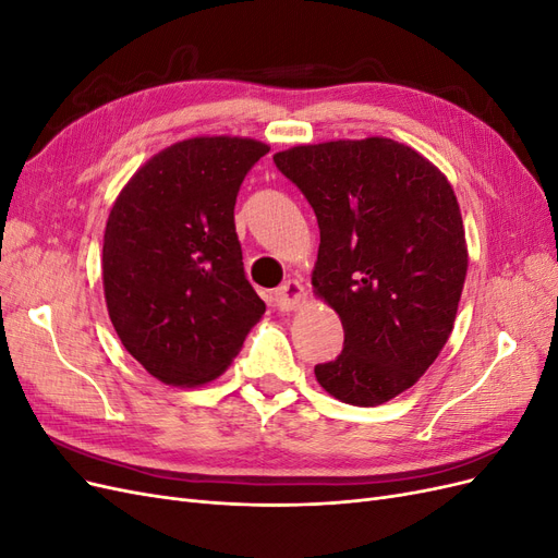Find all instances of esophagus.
I'll return each mask as SVG.
<instances>
[{
	"mask_svg": "<svg viewBox=\"0 0 558 558\" xmlns=\"http://www.w3.org/2000/svg\"><path fill=\"white\" fill-rule=\"evenodd\" d=\"M275 302L281 312L295 310L300 302H305V286L295 279H289L275 291Z\"/></svg>",
	"mask_w": 558,
	"mask_h": 558,
	"instance_id": "34e87169",
	"label": "esophagus"
}]
</instances>
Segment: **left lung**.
Here are the masks:
<instances>
[{
    "instance_id": "1",
    "label": "left lung",
    "mask_w": 558,
    "mask_h": 558,
    "mask_svg": "<svg viewBox=\"0 0 558 558\" xmlns=\"http://www.w3.org/2000/svg\"><path fill=\"white\" fill-rule=\"evenodd\" d=\"M275 162L316 214L312 286L344 328L316 381L356 408L384 404L433 365L459 312L468 246L451 183L386 137L302 144Z\"/></svg>"
}]
</instances>
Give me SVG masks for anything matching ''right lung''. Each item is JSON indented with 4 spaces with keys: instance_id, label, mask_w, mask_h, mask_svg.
I'll list each match as a JSON object with an SVG mask.
<instances>
[{
    "instance_id": "obj_1",
    "label": "right lung",
    "mask_w": 558,
    "mask_h": 558,
    "mask_svg": "<svg viewBox=\"0 0 558 558\" xmlns=\"http://www.w3.org/2000/svg\"><path fill=\"white\" fill-rule=\"evenodd\" d=\"M267 150L226 134L183 140L146 160L113 202L102 248L109 318L162 384L221 377L265 314L244 277L234 202Z\"/></svg>"
}]
</instances>
